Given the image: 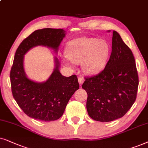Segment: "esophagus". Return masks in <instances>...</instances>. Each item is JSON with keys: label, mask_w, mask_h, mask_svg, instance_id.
I'll return each mask as SVG.
<instances>
[{"label": "esophagus", "mask_w": 148, "mask_h": 148, "mask_svg": "<svg viewBox=\"0 0 148 148\" xmlns=\"http://www.w3.org/2000/svg\"><path fill=\"white\" fill-rule=\"evenodd\" d=\"M78 82H79L80 86H81L82 84H83V82H84L83 78H82V77H78Z\"/></svg>", "instance_id": "34e87169"}]
</instances>
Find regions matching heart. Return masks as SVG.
<instances>
[{
	"label": "heart",
	"mask_w": 148,
	"mask_h": 148,
	"mask_svg": "<svg viewBox=\"0 0 148 148\" xmlns=\"http://www.w3.org/2000/svg\"><path fill=\"white\" fill-rule=\"evenodd\" d=\"M110 46L107 41L90 37H80L66 45L69 59L76 64H82V70L87 75L99 74L109 60ZM69 64V60H66Z\"/></svg>",
	"instance_id": "obj_1"
}]
</instances>
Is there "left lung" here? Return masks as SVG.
Here are the masks:
<instances>
[{
    "instance_id": "left-lung-1",
    "label": "left lung",
    "mask_w": 148,
    "mask_h": 148,
    "mask_svg": "<svg viewBox=\"0 0 148 148\" xmlns=\"http://www.w3.org/2000/svg\"><path fill=\"white\" fill-rule=\"evenodd\" d=\"M85 79L82 87L88 95L86 110L95 121L120 119L133 106L139 85L135 61L116 31H113L112 53L104 70Z\"/></svg>"
}]
</instances>
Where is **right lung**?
I'll use <instances>...</instances> for the list:
<instances>
[{"label": "right lung", "mask_w": 148, "mask_h": 148, "mask_svg": "<svg viewBox=\"0 0 148 148\" xmlns=\"http://www.w3.org/2000/svg\"><path fill=\"white\" fill-rule=\"evenodd\" d=\"M66 34L63 29H38L25 38L15 52L10 73L11 90L17 103L29 117L46 122L59 119L71 97L79 88L76 75H62L60 61L56 57L54 70L46 81L38 82L29 79L24 70L23 59L27 51L33 47L43 46L52 49L57 53Z\"/></svg>", "instance_id": "add662e5"}]
</instances>
